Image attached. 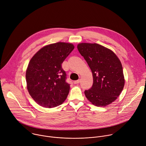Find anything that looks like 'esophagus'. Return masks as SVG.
Masks as SVG:
<instances>
[{
	"label": "esophagus",
	"mask_w": 146,
	"mask_h": 146,
	"mask_svg": "<svg viewBox=\"0 0 146 146\" xmlns=\"http://www.w3.org/2000/svg\"><path fill=\"white\" fill-rule=\"evenodd\" d=\"M74 84H79L80 82V80H76V81H74Z\"/></svg>",
	"instance_id": "obj_1"
}]
</instances>
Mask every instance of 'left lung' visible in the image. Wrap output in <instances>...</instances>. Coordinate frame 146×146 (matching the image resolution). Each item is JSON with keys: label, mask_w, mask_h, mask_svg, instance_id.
Wrapping results in <instances>:
<instances>
[{"label": "left lung", "mask_w": 146, "mask_h": 146, "mask_svg": "<svg viewBox=\"0 0 146 146\" xmlns=\"http://www.w3.org/2000/svg\"><path fill=\"white\" fill-rule=\"evenodd\" d=\"M77 48L91 69L93 83L84 93L97 107H106L115 102L122 92L125 79L121 63L115 53L98 43H80Z\"/></svg>", "instance_id": "1"}]
</instances>
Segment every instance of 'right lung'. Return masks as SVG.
<instances>
[{
    "label": "right lung",
    "mask_w": 146,
    "mask_h": 146,
    "mask_svg": "<svg viewBox=\"0 0 146 146\" xmlns=\"http://www.w3.org/2000/svg\"><path fill=\"white\" fill-rule=\"evenodd\" d=\"M71 43L57 42L44 46L31 58L26 72L27 89L40 106L54 108L66 99L70 85L61 65L74 49Z\"/></svg>",
    "instance_id": "right-lung-1"
}]
</instances>
